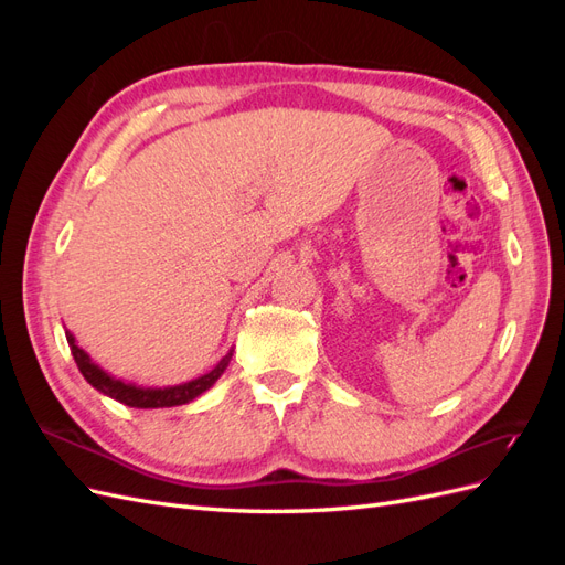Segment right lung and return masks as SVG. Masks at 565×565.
<instances>
[{"mask_svg":"<svg viewBox=\"0 0 565 565\" xmlns=\"http://www.w3.org/2000/svg\"><path fill=\"white\" fill-rule=\"evenodd\" d=\"M65 337H67V344H71V353L75 358V363H77L79 372L84 374V380H87L100 393H106V396H110L119 403H125L129 407H174V405H183L188 401H193V398L200 396L202 391H207L221 377V374H224V370L228 367V361H231V353H228L226 358H221V363L210 374H202V377H198L193 382L179 384V386L156 388V391H152V388H136L131 384H125V382L108 377V374L104 370H98L89 361V355L75 344V337L71 332H65Z\"/></svg>","mask_w":565,"mask_h":565,"instance_id":"add662e5","label":"right lung"}]
</instances>
